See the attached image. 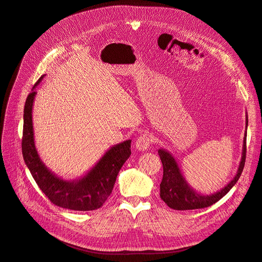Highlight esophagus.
<instances>
[{
  "label": "esophagus",
  "mask_w": 262,
  "mask_h": 262,
  "mask_svg": "<svg viewBox=\"0 0 262 262\" xmlns=\"http://www.w3.org/2000/svg\"><path fill=\"white\" fill-rule=\"evenodd\" d=\"M151 143V138L150 136L148 135V134H143V135H140L137 139H136V143H135V147L137 150L139 151H145L149 148Z\"/></svg>",
  "instance_id": "esophagus-1"
}]
</instances>
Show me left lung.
Returning <instances> with one entry per match:
<instances>
[{"instance_id": "left-lung-1", "label": "left lung", "mask_w": 262, "mask_h": 262, "mask_svg": "<svg viewBox=\"0 0 262 262\" xmlns=\"http://www.w3.org/2000/svg\"><path fill=\"white\" fill-rule=\"evenodd\" d=\"M248 126V115H246V130ZM246 138H247V132H245L243 152L237 172L227 185L217 192L210 195L200 193L194 190L192 186L185 180L180 167L173 157V155L166 149H159L158 154L163 166V177L160 183V198L170 208L178 211L185 210H196V208H204L213 205L220 201L223 196H225L233 188L241 177L246 160Z\"/></svg>"}]
</instances>
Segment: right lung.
I'll return each instance as SVG.
<instances>
[{"label": "right lung", "mask_w": 262, "mask_h": 262, "mask_svg": "<svg viewBox=\"0 0 262 262\" xmlns=\"http://www.w3.org/2000/svg\"><path fill=\"white\" fill-rule=\"evenodd\" d=\"M42 78L43 76L36 82L25 102L21 139L24 161L34 180L51 203L72 211L98 210L111 195L119 170L129 158L132 140H125L111 147L91 170L77 180H64L51 172L37 152L33 128V104L37 94L34 89Z\"/></svg>", "instance_id": "add662e5"}]
</instances>
